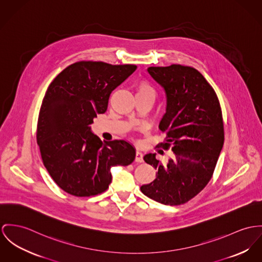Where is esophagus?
Here are the masks:
<instances>
[{"mask_svg": "<svg viewBox=\"0 0 262 262\" xmlns=\"http://www.w3.org/2000/svg\"><path fill=\"white\" fill-rule=\"evenodd\" d=\"M135 161L137 162H142L143 161V157H142V154L140 152L139 150L136 152V160Z\"/></svg>", "mask_w": 262, "mask_h": 262, "instance_id": "obj_1", "label": "esophagus"}]
</instances>
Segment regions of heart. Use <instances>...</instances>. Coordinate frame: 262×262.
Segmentation results:
<instances>
[{
  "mask_svg": "<svg viewBox=\"0 0 262 262\" xmlns=\"http://www.w3.org/2000/svg\"><path fill=\"white\" fill-rule=\"evenodd\" d=\"M137 98H145L155 101L157 97V90L146 80H141L137 83Z\"/></svg>",
  "mask_w": 262,
  "mask_h": 262,
  "instance_id": "obj_1",
  "label": "heart"
}]
</instances>
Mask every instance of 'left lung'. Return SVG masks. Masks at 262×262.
Returning a JSON list of instances; mask_svg holds the SVG:
<instances>
[{"mask_svg":"<svg viewBox=\"0 0 262 262\" xmlns=\"http://www.w3.org/2000/svg\"><path fill=\"white\" fill-rule=\"evenodd\" d=\"M147 72L166 96L159 126L165 139L159 146L171 149L176 158L162 163L156 154L145 155L143 160L157 176L141 190L156 202L181 205L196 196L213 176L224 142L222 107L213 88L192 67L173 63L149 67Z\"/></svg>","mask_w":262,"mask_h":262,"instance_id":"left-lung-1","label":"left lung"}]
</instances>
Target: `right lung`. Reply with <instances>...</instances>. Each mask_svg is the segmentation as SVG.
<instances>
[{"label": "right lung", "instance_id": "add662e5", "mask_svg": "<svg viewBox=\"0 0 262 262\" xmlns=\"http://www.w3.org/2000/svg\"><path fill=\"white\" fill-rule=\"evenodd\" d=\"M136 69V64L81 60L50 83L40 105L37 142L48 172L69 194H100L112 182L111 167L135 161L130 143L101 141L90 124L105 113L112 92Z\"/></svg>", "mask_w": 262, "mask_h": 262}]
</instances>
